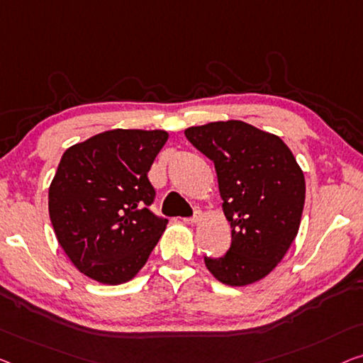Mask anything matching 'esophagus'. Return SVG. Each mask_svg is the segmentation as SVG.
<instances>
[{
    "mask_svg": "<svg viewBox=\"0 0 363 363\" xmlns=\"http://www.w3.org/2000/svg\"><path fill=\"white\" fill-rule=\"evenodd\" d=\"M200 218H202V212H200L199 207H196V208H194V215L192 216H189V218H184V223L194 225V223H197Z\"/></svg>",
    "mask_w": 363,
    "mask_h": 363,
    "instance_id": "34e87169",
    "label": "esophagus"
}]
</instances>
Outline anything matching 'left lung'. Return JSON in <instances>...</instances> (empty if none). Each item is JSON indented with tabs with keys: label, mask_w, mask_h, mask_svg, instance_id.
<instances>
[{
	"label": "left lung",
	"mask_w": 363,
	"mask_h": 363,
	"mask_svg": "<svg viewBox=\"0 0 363 363\" xmlns=\"http://www.w3.org/2000/svg\"><path fill=\"white\" fill-rule=\"evenodd\" d=\"M186 137L213 161L231 246L205 257L218 282L245 286L269 275L282 261L300 228L305 176L277 135L241 121L187 128Z\"/></svg>",
	"instance_id": "obj_1"
}]
</instances>
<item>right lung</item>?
Listing matches in <instances>:
<instances>
[{
	"label": "right lung",
	"instance_id": "add662e5",
	"mask_svg": "<svg viewBox=\"0 0 363 363\" xmlns=\"http://www.w3.org/2000/svg\"><path fill=\"white\" fill-rule=\"evenodd\" d=\"M167 137L164 130H107L62 156L48 213L58 245L96 282L132 280L164 233L167 220L148 208V171Z\"/></svg>",
	"mask_w": 363,
	"mask_h": 363
}]
</instances>
